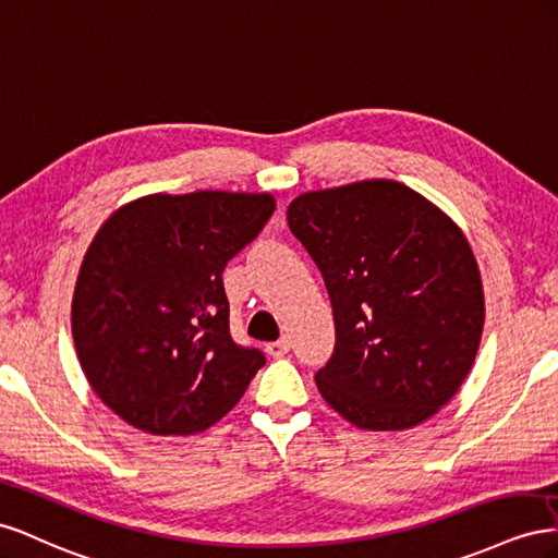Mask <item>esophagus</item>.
I'll return each mask as SVG.
<instances>
[{
	"label": "esophagus",
	"mask_w": 558,
	"mask_h": 558,
	"mask_svg": "<svg viewBox=\"0 0 558 558\" xmlns=\"http://www.w3.org/2000/svg\"><path fill=\"white\" fill-rule=\"evenodd\" d=\"M290 348H292V341H290L288 337H282L280 341L268 343V345H266V353H268L270 357H282V355L290 353Z\"/></svg>",
	"instance_id": "34e87169"
}]
</instances>
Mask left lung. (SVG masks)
<instances>
[{
  "label": "left lung",
  "instance_id": "8db88e82",
  "mask_svg": "<svg viewBox=\"0 0 558 558\" xmlns=\"http://www.w3.org/2000/svg\"><path fill=\"white\" fill-rule=\"evenodd\" d=\"M288 221L333 308L337 348L315 376L325 402L372 433L433 418L463 386L484 331V284L465 233L395 180L306 191Z\"/></svg>",
  "mask_w": 558,
  "mask_h": 558
}]
</instances>
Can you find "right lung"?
Returning <instances> with one entry per match:
<instances>
[{"mask_svg": "<svg viewBox=\"0 0 558 558\" xmlns=\"http://www.w3.org/2000/svg\"><path fill=\"white\" fill-rule=\"evenodd\" d=\"M274 210L270 194L194 191L142 196L105 219L76 276L72 337L119 418L186 437L241 402L264 355L231 339L221 270Z\"/></svg>", "mask_w": 558, "mask_h": 558, "instance_id": "obj_1", "label": "right lung"}]
</instances>
